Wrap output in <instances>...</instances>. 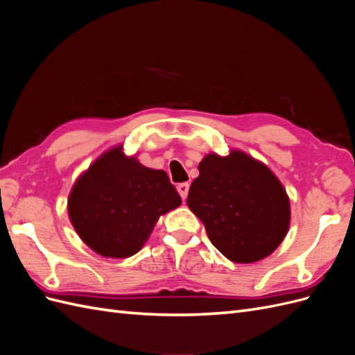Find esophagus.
<instances>
[{"label":"esophagus","mask_w":355,"mask_h":355,"mask_svg":"<svg viewBox=\"0 0 355 355\" xmlns=\"http://www.w3.org/2000/svg\"><path fill=\"white\" fill-rule=\"evenodd\" d=\"M176 189H178V192H179V196L182 197V200H187L188 191H189V184H188V182H184V184H179V185L176 187Z\"/></svg>","instance_id":"obj_1"}]
</instances>
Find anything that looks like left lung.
<instances>
[{"label": "left lung", "instance_id": "8db88e82", "mask_svg": "<svg viewBox=\"0 0 355 355\" xmlns=\"http://www.w3.org/2000/svg\"><path fill=\"white\" fill-rule=\"evenodd\" d=\"M192 182L188 207L230 261L252 263L271 254L290 222L286 191L272 171L244 153L209 154Z\"/></svg>", "mask_w": 355, "mask_h": 355}]
</instances>
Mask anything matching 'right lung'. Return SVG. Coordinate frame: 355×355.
<instances>
[{
	"mask_svg": "<svg viewBox=\"0 0 355 355\" xmlns=\"http://www.w3.org/2000/svg\"><path fill=\"white\" fill-rule=\"evenodd\" d=\"M182 202L164 170L127 158L121 146L103 154L75 184L68 211L92 250L128 257L142 249L161 214Z\"/></svg>",
	"mask_w": 355,
	"mask_h": 355,
	"instance_id": "obj_1",
	"label": "right lung"
}]
</instances>
